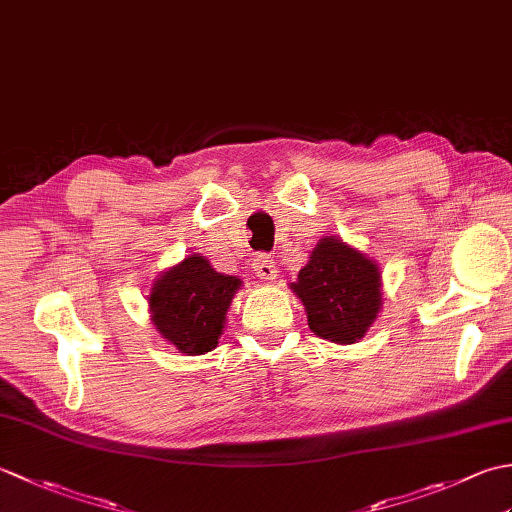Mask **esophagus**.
Here are the masks:
<instances>
[{"label": "esophagus", "mask_w": 512, "mask_h": 512, "mask_svg": "<svg viewBox=\"0 0 512 512\" xmlns=\"http://www.w3.org/2000/svg\"><path fill=\"white\" fill-rule=\"evenodd\" d=\"M255 275L257 279L266 281V284H273V279H277V266H275V259H270L268 255H257L255 262Z\"/></svg>", "instance_id": "obj_1"}]
</instances>
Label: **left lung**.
<instances>
[{
	"label": "left lung",
	"mask_w": 512,
	"mask_h": 512,
	"mask_svg": "<svg viewBox=\"0 0 512 512\" xmlns=\"http://www.w3.org/2000/svg\"><path fill=\"white\" fill-rule=\"evenodd\" d=\"M376 259L336 235L321 237L299 270L295 292L310 330L336 345L361 341L383 308V277Z\"/></svg>",
	"instance_id": "8db88e82"
}]
</instances>
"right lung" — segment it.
<instances>
[{"instance_id": "1", "label": "right lung", "mask_w": 512, "mask_h": 512, "mask_svg": "<svg viewBox=\"0 0 512 512\" xmlns=\"http://www.w3.org/2000/svg\"><path fill=\"white\" fill-rule=\"evenodd\" d=\"M242 279L217 273L193 253L156 277L147 295L156 332L180 354L200 356L217 347Z\"/></svg>"}]
</instances>
